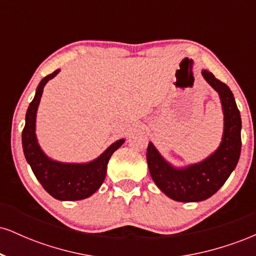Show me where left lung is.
I'll return each mask as SVG.
<instances>
[{
	"label": "left lung",
	"instance_id": "8db88e82",
	"mask_svg": "<svg viewBox=\"0 0 256 256\" xmlns=\"http://www.w3.org/2000/svg\"><path fill=\"white\" fill-rule=\"evenodd\" d=\"M202 76L219 94L224 114V131L216 150L200 162L176 167L164 158L152 142L146 149V162L154 183L170 198L179 202L210 198L230 177L240 155L242 120L234 94L207 70H202Z\"/></svg>",
	"mask_w": 256,
	"mask_h": 256
}]
</instances>
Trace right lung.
<instances>
[{
  "label": "right lung",
  "instance_id": "obj_1",
  "mask_svg": "<svg viewBox=\"0 0 256 256\" xmlns=\"http://www.w3.org/2000/svg\"><path fill=\"white\" fill-rule=\"evenodd\" d=\"M60 70L44 77L38 84L34 98L28 106L22 130V150L32 172L46 192L60 201H78L89 198L100 189L106 178L108 161L114 152L119 149L125 140H116L108 146L100 156L84 164L60 162L52 160L42 150L36 136L37 110L46 84Z\"/></svg>",
  "mask_w": 256,
  "mask_h": 256
}]
</instances>
